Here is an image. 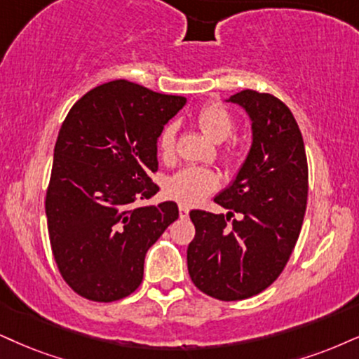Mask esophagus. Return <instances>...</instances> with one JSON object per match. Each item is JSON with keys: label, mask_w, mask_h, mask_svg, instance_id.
I'll return each mask as SVG.
<instances>
[{"label": "esophagus", "mask_w": 359, "mask_h": 359, "mask_svg": "<svg viewBox=\"0 0 359 359\" xmlns=\"http://www.w3.org/2000/svg\"><path fill=\"white\" fill-rule=\"evenodd\" d=\"M188 215H189V208L184 206V205H180V218L181 219L188 218Z\"/></svg>", "instance_id": "1"}]
</instances>
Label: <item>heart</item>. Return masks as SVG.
Returning a JSON list of instances; mask_svg holds the SVG:
<instances>
[{"instance_id":"obj_1","label":"heart","mask_w":359,"mask_h":359,"mask_svg":"<svg viewBox=\"0 0 359 359\" xmlns=\"http://www.w3.org/2000/svg\"><path fill=\"white\" fill-rule=\"evenodd\" d=\"M196 123L208 138L216 143H223L233 135L234 121L233 113L221 101H210L201 106L196 113ZM176 149V126L168 125L159 135V153L163 159H171ZM245 156V148L240 143H228L221 149V158L226 165H236ZM218 187V176L208 168H184L175 176H171L166 183V193L172 200L183 203V205H196L208 193L215 191Z\"/></svg>"}]
</instances>
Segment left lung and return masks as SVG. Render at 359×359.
Segmentation results:
<instances>
[{"label": "left lung", "mask_w": 359, "mask_h": 359, "mask_svg": "<svg viewBox=\"0 0 359 359\" xmlns=\"http://www.w3.org/2000/svg\"><path fill=\"white\" fill-rule=\"evenodd\" d=\"M229 101L250 114L253 146L234 183L215 198L231 213H189L196 233L187 258L198 290L240 302L273 285L293 253L306 211L308 159L298 123L280 98L243 90Z\"/></svg>", "instance_id": "left-lung-1"}]
</instances>
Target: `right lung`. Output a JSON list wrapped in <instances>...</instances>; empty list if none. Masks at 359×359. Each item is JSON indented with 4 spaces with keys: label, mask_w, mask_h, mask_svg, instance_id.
Returning <instances> with one entry per match:
<instances>
[{
    "label": "right lung",
    "mask_w": 359,
    "mask_h": 359,
    "mask_svg": "<svg viewBox=\"0 0 359 359\" xmlns=\"http://www.w3.org/2000/svg\"><path fill=\"white\" fill-rule=\"evenodd\" d=\"M187 104L128 79L93 88L57 133L44 198L57 271L96 303L126 298L143 281L144 256L172 221L175 201L136 206L158 187V138Z\"/></svg>",
    "instance_id": "right-lung-1"
}]
</instances>
